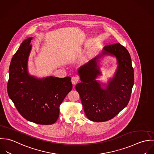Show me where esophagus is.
<instances>
[{
  "mask_svg": "<svg viewBox=\"0 0 154 154\" xmlns=\"http://www.w3.org/2000/svg\"><path fill=\"white\" fill-rule=\"evenodd\" d=\"M79 81V78L77 76H73L71 78V82L73 85H75Z\"/></svg>",
  "mask_w": 154,
  "mask_h": 154,
  "instance_id": "34e87169",
  "label": "esophagus"
}]
</instances>
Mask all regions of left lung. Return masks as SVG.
Returning <instances> with one entry per match:
<instances>
[{
    "mask_svg": "<svg viewBox=\"0 0 154 154\" xmlns=\"http://www.w3.org/2000/svg\"><path fill=\"white\" fill-rule=\"evenodd\" d=\"M105 54L116 56L119 63L115 76L106 89H102L95 80L100 74L96 62L102 55L79 69L82 82L75 86L86 117L94 122L111 120L123 110L130 100L134 85V69L126 48L119 43L108 45L102 52V55Z\"/></svg>",
    "mask_w": 154,
    "mask_h": 154,
    "instance_id": "1",
    "label": "left lung"
}]
</instances>
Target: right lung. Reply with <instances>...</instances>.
Here are the masks:
<instances>
[{
	"instance_id": "add662e5",
	"label": "right lung",
	"mask_w": 154,
	"mask_h": 154,
	"mask_svg": "<svg viewBox=\"0 0 154 154\" xmlns=\"http://www.w3.org/2000/svg\"><path fill=\"white\" fill-rule=\"evenodd\" d=\"M31 37L25 40L13 56L7 90L19 113L33 123L51 125L60 115V106L72 88L70 77L37 79L29 75L27 61Z\"/></svg>"
}]
</instances>
